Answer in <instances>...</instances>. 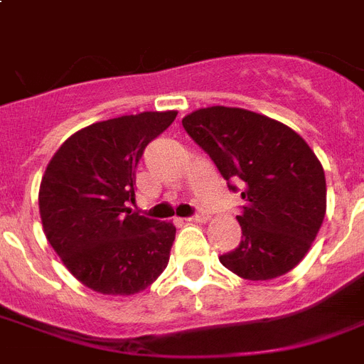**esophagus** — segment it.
Wrapping results in <instances>:
<instances>
[{"label":"esophagus","instance_id":"esophagus-1","mask_svg":"<svg viewBox=\"0 0 364 364\" xmlns=\"http://www.w3.org/2000/svg\"><path fill=\"white\" fill-rule=\"evenodd\" d=\"M185 221H188V223H205V221H208V215H204V213H200V215L187 217Z\"/></svg>","mask_w":364,"mask_h":364}]
</instances>
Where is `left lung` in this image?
Returning <instances> with one entry per match:
<instances>
[{"label": "left lung", "mask_w": 364, "mask_h": 364, "mask_svg": "<svg viewBox=\"0 0 364 364\" xmlns=\"http://www.w3.org/2000/svg\"><path fill=\"white\" fill-rule=\"evenodd\" d=\"M183 128L227 181H242V242L219 257L221 264L249 282L293 270L327 211L325 171L304 137L276 119L225 105L188 113Z\"/></svg>", "instance_id": "1"}]
</instances>
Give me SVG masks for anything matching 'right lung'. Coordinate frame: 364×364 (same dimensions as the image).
I'll use <instances>...</instances> for the list:
<instances>
[{"mask_svg":"<svg viewBox=\"0 0 364 364\" xmlns=\"http://www.w3.org/2000/svg\"><path fill=\"white\" fill-rule=\"evenodd\" d=\"M176 117L143 111L85 126L60 145L43 173V232L71 276L96 293H141L168 266L173 223L137 215L128 202L143 149Z\"/></svg>","mask_w":364,"mask_h":364,"instance_id":"obj_1","label":"right lung"}]
</instances>
